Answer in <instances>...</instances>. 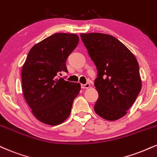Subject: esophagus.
Here are the masks:
<instances>
[{
  "instance_id": "obj_1",
  "label": "esophagus",
  "mask_w": 157,
  "mask_h": 157,
  "mask_svg": "<svg viewBox=\"0 0 157 157\" xmlns=\"http://www.w3.org/2000/svg\"><path fill=\"white\" fill-rule=\"evenodd\" d=\"M81 88H82V89H87V88H90V83L81 84Z\"/></svg>"
}]
</instances>
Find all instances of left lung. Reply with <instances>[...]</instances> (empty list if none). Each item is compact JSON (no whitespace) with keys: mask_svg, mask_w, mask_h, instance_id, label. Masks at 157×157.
<instances>
[{"mask_svg":"<svg viewBox=\"0 0 157 157\" xmlns=\"http://www.w3.org/2000/svg\"><path fill=\"white\" fill-rule=\"evenodd\" d=\"M81 39L97 69L94 86L99 94L94 110L107 121L126 114L141 90L139 64L135 56L113 36L81 33Z\"/></svg>","mask_w":157,"mask_h":157,"instance_id":"obj_1","label":"left lung"}]
</instances>
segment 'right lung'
<instances>
[{"label":"right lung","mask_w":157,"mask_h":157,"mask_svg":"<svg viewBox=\"0 0 157 157\" xmlns=\"http://www.w3.org/2000/svg\"><path fill=\"white\" fill-rule=\"evenodd\" d=\"M79 40L74 33H55L28 52L22 69V91L33 114L44 124L58 125L70 115L80 84L58 75L68 71L66 62Z\"/></svg>","instance_id":"right-lung-1"}]
</instances>
